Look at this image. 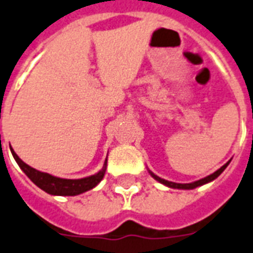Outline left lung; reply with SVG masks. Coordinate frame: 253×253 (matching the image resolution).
Segmentation results:
<instances>
[{
    "mask_svg": "<svg viewBox=\"0 0 253 253\" xmlns=\"http://www.w3.org/2000/svg\"><path fill=\"white\" fill-rule=\"evenodd\" d=\"M229 163H230V160H229V162H227L226 164H224V166L221 167L220 169H217L216 172L212 173V174H210V176L204 177V178H202V179H198V181H195V182H191V183L170 182V181H167V179L160 178V177H158V176H156V174H154V173H152V172H150V170H149V173H150V174H151L152 177H154V178L156 179V181H159L160 183H163V185H166V186H168V187H172V189L191 190V189H195V187H198V186H202V185H206V183H208V182H211V181H213V179H216L217 177L220 176L221 173L224 172L225 168H226V167L229 166Z\"/></svg>",
    "mask_w": 253,
    "mask_h": 253,
    "instance_id": "obj_1",
    "label": "left lung"
}]
</instances>
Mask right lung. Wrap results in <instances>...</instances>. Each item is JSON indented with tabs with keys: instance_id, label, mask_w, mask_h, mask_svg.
<instances>
[{
	"instance_id": "right-lung-1",
	"label": "right lung",
	"mask_w": 253,
	"mask_h": 253,
	"mask_svg": "<svg viewBox=\"0 0 253 253\" xmlns=\"http://www.w3.org/2000/svg\"><path fill=\"white\" fill-rule=\"evenodd\" d=\"M11 154L14 156L15 162L18 163V166L20 167L23 172L26 173L28 178L32 181L36 186L43 190L45 193L51 194V195H62V197H74V195H79L83 194L87 190L93 189L101 182L103 178L104 173H106V167H107V159L104 162L103 168L98 173L93 174V176L85 177V178L79 179H67V178H59V177L51 176L49 173L40 172L37 169L29 167L28 164L23 162L20 158L15 154V151L12 150L10 146Z\"/></svg>"
}]
</instances>
